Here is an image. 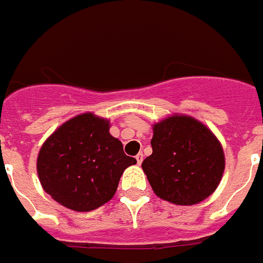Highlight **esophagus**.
<instances>
[{"mask_svg": "<svg viewBox=\"0 0 263 263\" xmlns=\"http://www.w3.org/2000/svg\"><path fill=\"white\" fill-rule=\"evenodd\" d=\"M136 161H138V164H142V161H143V154L142 153H139L138 156H136Z\"/></svg>", "mask_w": 263, "mask_h": 263, "instance_id": "1", "label": "esophagus"}]
</instances>
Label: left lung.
<instances>
[{"label":"left lung","mask_w":263,"mask_h":263,"mask_svg":"<svg viewBox=\"0 0 263 263\" xmlns=\"http://www.w3.org/2000/svg\"><path fill=\"white\" fill-rule=\"evenodd\" d=\"M152 147L142 168L161 199L188 206L216 191L225 169L224 152L200 121L173 115L154 124Z\"/></svg>","instance_id":"1"}]
</instances>
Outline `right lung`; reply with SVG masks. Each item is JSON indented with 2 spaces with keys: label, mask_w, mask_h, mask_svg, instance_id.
Segmentation results:
<instances>
[{
  "label": "right lung",
  "mask_w": 263,
  "mask_h": 263,
  "mask_svg": "<svg viewBox=\"0 0 263 263\" xmlns=\"http://www.w3.org/2000/svg\"><path fill=\"white\" fill-rule=\"evenodd\" d=\"M109 120L83 113L68 120L42 144L39 181L49 195L75 212H90L113 198L120 177L135 158L109 134Z\"/></svg>",
  "instance_id": "1"
}]
</instances>
